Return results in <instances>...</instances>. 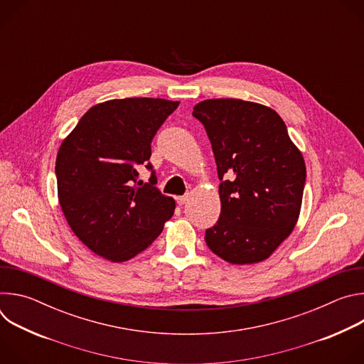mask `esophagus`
I'll return each instance as SVG.
<instances>
[{
    "instance_id": "obj_1",
    "label": "esophagus",
    "mask_w": 364,
    "mask_h": 364,
    "mask_svg": "<svg viewBox=\"0 0 364 364\" xmlns=\"http://www.w3.org/2000/svg\"><path fill=\"white\" fill-rule=\"evenodd\" d=\"M176 200H177V203H178L180 205H184V204L188 201V196H178Z\"/></svg>"
}]
</instances>
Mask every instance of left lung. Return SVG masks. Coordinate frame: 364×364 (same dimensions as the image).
<instances>
[{
	"label": "left lung",
	"mask_w": 364,
	"mask_h": 364,
	"mask_svg": "<svg viewBox=\"0 0 364 364\" xmlns=\"http://www.w3.org/2000/svg\"><path fill=\"white\" fill-rule=\"evenodd\" d=\"M193 117L209 135L220 180V216L204 240L230 264L261 262L298 220L306 177L302 154L282 118L259 103L207 99Z\"/></svg>",
	"instance_id": "1"
}]
</instances>
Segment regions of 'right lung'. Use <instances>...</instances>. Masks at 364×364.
<instances>
[{
  "instance_id": "add662e5",
  "label": "right lung",
  "mask_w": 364,
  "mask_h": 364,
  "mask_svg": "<svg viewBox=\"0 0 364 364\" xmlns=\"http://www.w3.org/2000/svg\"><path fill=\"white\" fill-rule=\"evenodd\" d=\"M180 102L114 99L92 107L62 142L58 194L73 233L96 255L124 262L146 249L176 201L157 188L151 142ZM145 166L148 183L139 180Z\"/></svg>"
}]
</instances>
